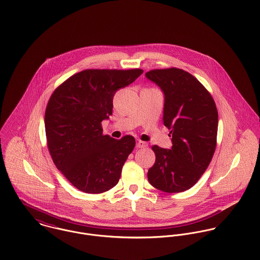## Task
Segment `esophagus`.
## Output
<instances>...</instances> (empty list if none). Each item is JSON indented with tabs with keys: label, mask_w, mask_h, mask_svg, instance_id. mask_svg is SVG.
Returning a JSON list of instances; mask_svg holds the SVG:
<instances>
[{
	"label": "esophagus",
	"mask_w": 260,
	"mask_h": 260,
	"mask_svg": "<svg viewBox=\"0 0 260 260\" xmlns=\"http://www.w3.org/2000/svg\"><path fill=\"white\" fill-rule=\"evenodd\" d=\"M136 146H137L138 148H144V147H146V146H147V143H146V142H144V141H142V140H138V141H137Z\"/></svg>",
	"instance_id": "obj_1"
}]
</instances>
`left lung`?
Here are the masks:
<instances>
[{"label": "left lung", "mask_w": 260, "mask_h": 260, "mask_svg": "<svg viewBox=\"0 0 260 260\" xmlns=\"http://www.w3.org/2000/svg\"><path fill=\"white\" fill-rule=\"evenodd\" d=\"M145 75L165 95L163 122L172 136V148L152 146L156 160L148 170L149 182L163 192H183L196 184L211 162L217 108L207 89L182 69H155Z\"/></svg>", "instance_id": "8db88e82"}]
</instances>
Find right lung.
Wrapping results in <instances>:
<instances>
[{
	"mask_svg": "<svg viewBox=\"0 0 260 260\" xmlns=\"http://www.w3.org/2000/svg\"><path fill=\"white\" fill-rule=\"evenodd\" d=\"M142 69H87L71 76L51 95L45 111L47 146L57 169L80 191L98 194L120 179L135 138L103 134L117 90L133 83Z\"/></svg>",
	"mask_w": 260,
	"mask_h": 260,
	"instance_id": "right-lung-1",
	"label": "right lung"
}]
</instances>
